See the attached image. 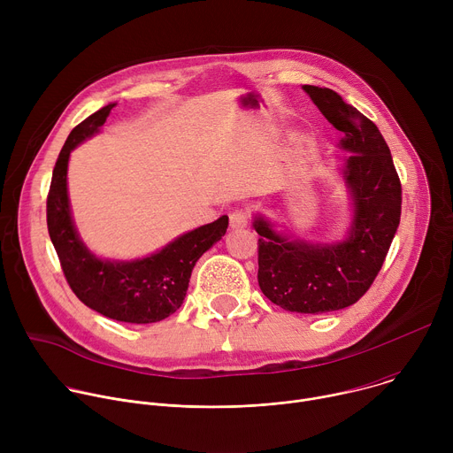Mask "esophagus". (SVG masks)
I'll return each instance as SVG.
<instances>
[{
  "instance_id": "esophagus-1",
  "label": "esophagus",
  "mask_w": 453,
  "mask_h": 453,
  "mask_svg": "<svg viewBox=\"0 0 453 453\" xmlns=\"http://www.w3.org/2000/svg\"><path fill=\"white\" fill-rule=\"evenodd\" d=\"M249 224V213L243 211V210H234L231 215H229V226L231 229H243L247 227Z\"/></svg>"
}]
</instances>
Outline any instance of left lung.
I'll use <instances>...</instances> for the list:
<instances>
[{"label": "left lung", "instance_id": "left-lung-1", "mask_svg": "<svg viewBox=\"0 0 453 453\" xmlns=\"http://www.w3.org/2000/svg\"><path fill=\"white\" fill-rule=\"evenodd\" d=\"M325 118L344 133L339 147L351 154L341 172L353 204L348 234L315 243L290 238L262 215L254 217L257 283L278 306L326 313L355 304L372 285L400 226L402 184L378 127L328 88L303 86Z\"/></svg>", "mask_w": 453, "mask_h": 453}]
</instances>
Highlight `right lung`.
Here are the masks:
<instances>
[{"mask_svg": "<svg viewBox=\"0 0 453 453\" xmlns=\"http://www.w3.org/2000/svg\"><path fill=\"white\" fill-rule=\"evenodd\" d=\"M114 104L88 116L70 133L53 168L46 222L60 267L75 296L91 310L121 322L149 325L172 315L186 297L199 257L224 234L229 219L177 236L161 250L131 262L102 260L81 240L68 197V161L75 147L100 133Z\"/></svg>", "mask_w": 453, "mask_h": 453, "instance_id": "1", "label": "right lung"}]
</instances>
